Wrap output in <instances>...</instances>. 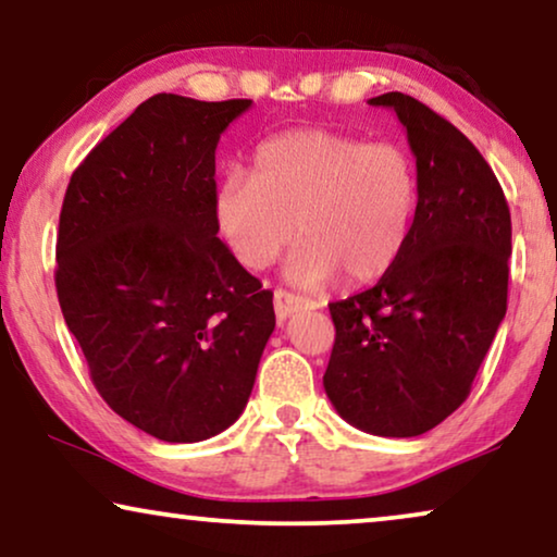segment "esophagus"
<instances>
[{
    "label": "esophagus",
    "mask_w": 557,
    "mask_h": 557,
    "mask_svg": "<svg viewBox=\"0 0 557 557\" xmlns=\"http://www.w3.org/2000/svg\"><path fill=\"white\" fill-rule=\"evenodd\" d=\"M305 308H315V302L308 300V297H302V295L287 293V289H275V315L280 323Z\"/></svg>",
    "instance_id": "esophagus-1"
}]
</instances>
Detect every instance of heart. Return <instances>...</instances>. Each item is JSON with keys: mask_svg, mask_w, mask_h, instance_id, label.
I'll return each instance as SVG.
<instances>
[{"mask_svg": "<svg viewBox=\"0 0 557 557\" xmlns=\"http://www.w3.org/2000/svg\"><path fill=\"white\" fill-rule=\"evenodd\" d=\"M417 161L404 146L366 144L325 128L287 131L260 144L252 171L216 186V230L242 264L270 268L302 242L287 280L320 287L386 275L409 245L419 209Z\"/></svg>", "mask_w": 557, "mask_h": 557, "instance_id": "1", "label": "heart"}]
</instances>
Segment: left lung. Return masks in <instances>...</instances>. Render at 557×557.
<instances>
[{"instance_id": "left-lung-1", "label": "left lung", "mask_w": 557, "mask_h": 557, "mask_svg": "<svg viewBox=\"0 0 557 557\" xmlns=\"http://www.w3.org/2000/svg\"><path fill=\"white\" fill-rule=\"evenodd\" d=\"M406 128L419 209L404 255L366 293L331 302L325 394L348 424L419 436L457 411L507 312L512 222L472 140L404 92L368 100Z\"/></svg>"}]
</instances>
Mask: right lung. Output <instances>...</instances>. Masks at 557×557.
<instances>
[{"label": "right lung", "instance_id": "right-lung-1", "mask_svg": "<svg viewBox=\"0 0 557 557\" xmlns=\"http://www.w3.org/2000/svg\"><path fill=\"white\" fill-rule=\"evenodd\" d=\"M252 100L159 92L92 148L60 211L58 300L106 404L161 442L230 429L275 331L216 237L214 153Z\"/></svg>", "mask_w": 557, "mask_h": 557}]
</instances>
